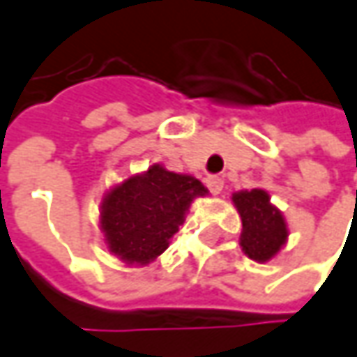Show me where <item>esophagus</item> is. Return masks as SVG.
<instances>
[{
	"mask_svg": "<svg viewBox=\"0 0 357 357\" xmlns=\"http://www.w3.org/2000/svg\"><path fill=\"white\" fill-rule=\"evenodd\" d=\"M206 185H208V190L211 194L218 195L224 190V179L218 178V176H209V178H206Z\"/></svg>",
	"mask_w": 357,
	"mask_h": 357,
	"instance_id": "esophagus-1",
	"label": "esophagus"
}]
</instances>
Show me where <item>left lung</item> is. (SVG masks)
Returning <instances> with one entry per match:
<instances>
[{
  "mask_svg": "<svg viewBox=\"0 0 357 357\" xmlns=\"http://www.w3.org/2000/svg\"><path fill=\"white\" fill-rule=\"evenodd\" d=\"M241 218L240 245L243 254L256 261H268L287 240V225L282 211L270 202L264 190H243L231 195Z\"/></svg>",
  "mask_w": 357,
  "mask_h": 357,
  "instance_id": "1",
  "label": "left lung"
}]
</instances>
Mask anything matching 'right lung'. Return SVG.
<instances>
[{
    "label": "right lung",
    "instance_id": "1",
    "mask_svg": "<svg viewBox=\"0 0 357 357\" xmlns=\"http://www.w3.org/2000/svg\"><path fill=\"white\" fill-rule=\"evenodd\" d=\"M206 194L199 179L167 172L160 163L114 185L100 211L109 252L130 266H148L167 250L192 202Z\"/></svg>",
    "mask_w": 357,
    "mask_h": 357
}]
</instances>
